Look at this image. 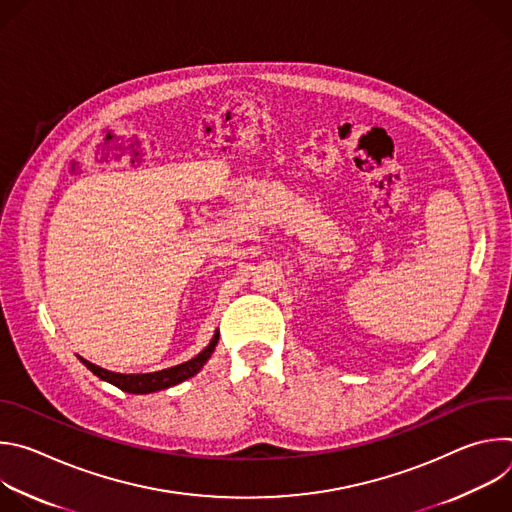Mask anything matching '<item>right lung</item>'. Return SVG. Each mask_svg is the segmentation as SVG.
I'll return each mask as SVG.
<instances>
[{"mask_svg":"<svg viewBox=\"0 0 512 512\" xmlns=\"http://www.w3.org/2000/svg\"><path fill=\"white\" fill-rule=\"evenodd\" d=\"M216 342H218V334H214L212 342L200 354H196L192 360L182 362V364H178V367H172V369H164V371H158V373H145V375H121V373L101 369V367H97V364H93L85 358H81V360L85 362V367L91 369L99 379L119 387L121 391L143 395V393H154V391L174 387V385L194 377L204 367V362L210 358V354L214 352Z\"/></svg>","mask_w":512,"mask_h":512,"instance_id":"right-lung-1","label":"right lung"}]
</instances>
